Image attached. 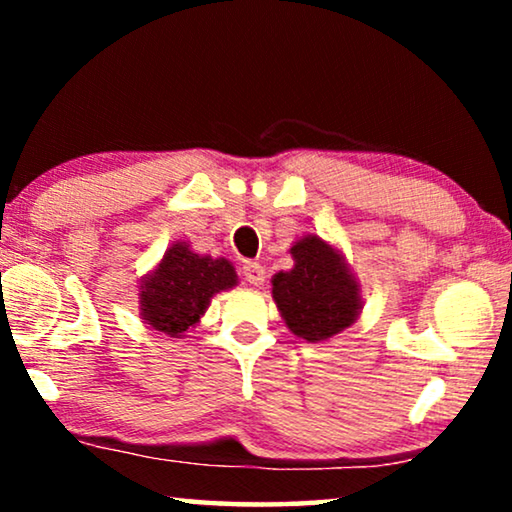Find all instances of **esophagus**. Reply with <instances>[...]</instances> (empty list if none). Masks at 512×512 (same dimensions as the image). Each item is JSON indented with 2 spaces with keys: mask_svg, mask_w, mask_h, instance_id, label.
I'll return each mask as SVG.
<instances>
[{
  "mask_svg": "<svg viewBox=\"0 0 512 512\" xmlns=\"http://www.w3.org/2000/svg\"><path fill=\"white\" fill-rule=\"evenodd\" d=\"M242 275H244V279H247L249 284H254V286H261L263 282H265V268L261 263H256V261H247L242 265Z\"/></svg>",
  "mask_w": 512,
  "mask_h": 512,
  "instance_id": "1",
  "label": "esophagus"
}]
</instances>
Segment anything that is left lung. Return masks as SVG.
I'll use <instances>...</instances> for the list:
<instances>
[{
    "mask_svg": "<svg viewBox=\"0 0 512 512\" xmlns=\"http://www.w3.org/2000/svg\"><path fill=\"white\" fill-rule=\"evenodd\" d=\"M291 272L272 279V298L286 326L307 342L326 340L359 314V289L340 254L319 237H305L291 249Z\"/></svg>",
    "mask_w": 512,
    "mask_h": 512,
    "instance_id": "8db88e82",
    "label": "left lung"
}]
</instances>
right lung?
I'll use <instances>...</instances> for the list:
<instances>
[{
	"instance_id": "obj_1",
	"label": "right lung",
	"mask_w": 512,
	"mask_h": 512,
	"mask_svg": "<svg viewBox=\"0 0 512 512\" xmlns=\"http://www.w3.org/2000/svg\"><path fill=\"white\" fill-rule=\"evenodd\" d=\"M235 282L237 275L226 258L198 256L186 244H174L142 286V314L156 331L184 333L198 324L214 293Z\"/></svg>"
}]
</instances>
